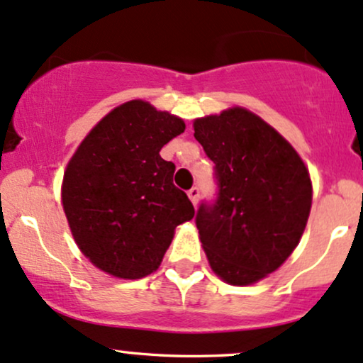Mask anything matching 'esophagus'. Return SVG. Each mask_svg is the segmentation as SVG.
<instances>
[{"mask_svg":"<svg viewBox=\"0 0 363 363\" xmlns=\"http://www.w3.org/2000/svg\"><path fill=\"white\" fill-rule=\"evenodd\" d=\"M187 196H189V199H191V201H193V205H194V206L198 205V199H199V187H198V186L191 187V189L187 191Z\"/></svg>","mask_w":363,"mask_h":363,"instance_id":"esophagus-1","label":"esophagus"}]
</instances>
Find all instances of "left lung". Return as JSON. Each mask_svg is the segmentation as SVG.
<instances>
[{"mask_svg":"<svg viewBox=\"0 0 363 363\" xmlns=\"http://www.w3.org/2000/svg\"><path fill=\"white\" fill-rule=\"evenodd\" d=\"M194 138L215 164L218 187L196 213L211 269L230 285L259 281L301 240L312 203L309 172L289 141L240 107L196 119Z\"/></svg>","mask_w":363,"mask_h":363,"instance_id":"1","label":"left lung"}]
</instances>
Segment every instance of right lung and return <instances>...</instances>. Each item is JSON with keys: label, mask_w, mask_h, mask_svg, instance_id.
Listing matches in <instances>:
<instances>
[{"label": "right lung", "mask_w": 363, "mask_h": 363, "mask_svg": "<svg viewBox=\"0 0 363 363\" xmlns=\"http://www.w3.org/2000/svg\"><path fill=\"white\" fill-rule=\"evenodd\" d=\"M184 121L143 101L116 107L78 147L62 179V208L78 247L102 272L136 280L153 273L177 225L194 216L160 157Z\"/></svg>", "instance_id": "add662e5"}]
</instances>
